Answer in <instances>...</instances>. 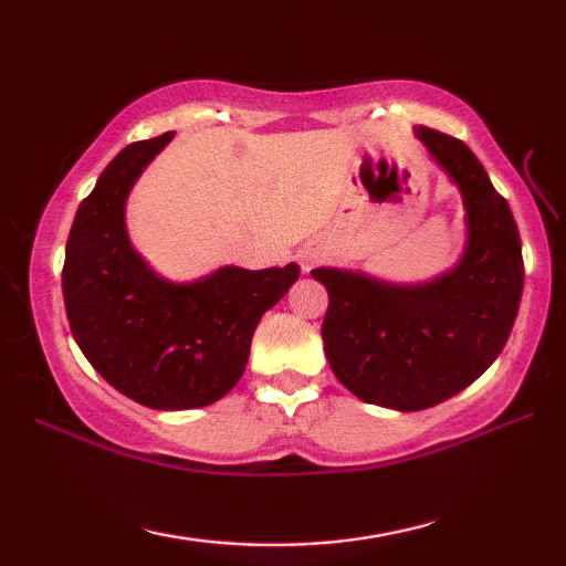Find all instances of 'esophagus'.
<instances>
[{
	"label": "esophagus",
	"instance_id": "obj_1",
	"mask_svg": "<svg viewBox=\"0 0 566 566\" xmlns=\"http://www.w3.org/2000/svg\"><path fill=\"white\" fill-rule=\"evenodd\" d=\"M314 262H317V256H306V260H304V270H312Z\"/></svg>",
	"mask_w": 566,
	"mask_h": 566
}]
</instances>
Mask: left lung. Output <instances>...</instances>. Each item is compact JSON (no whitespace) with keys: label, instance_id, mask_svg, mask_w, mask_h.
Here are the masks:
<instances>
[{"label":"left lung","instance_id":"8db88e82","mask_svg":"<svg viewBox=\"0 0 566 566\" xmlns=\"http://www.w3.org/2000/svg\"><path fill=\"white\" fill-rule=\"evenodd\" d=\"M415 134L462 189V262L415 286L312 272L329 292L322 339L334 377L361 401L399 411L434 407L472 385L510 339L524 286L520 229L472 149L429 127Z\"/></svg>","mask_w":566,"mask_h":566}]
</instances>
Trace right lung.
<instances>
[{"label": "right lung", "mask_w": 566, "mask_h": 566, "mask_svg": "<svg viewBox=\"0 0 566 566\" xmlns=\"http://www.w3.org/2000/svg\"><path fill=\"white\" fill-rule=\"evenodd\" d=\"M175 132L124 147L76 209L62 270L66 319L84 357L109 385L149 409H195L222 399L249 359L262 314L300 266H222L171 284L134 252L124 202Z\"/></svg>", "instance_id": "add662e5"}]
</instances>
